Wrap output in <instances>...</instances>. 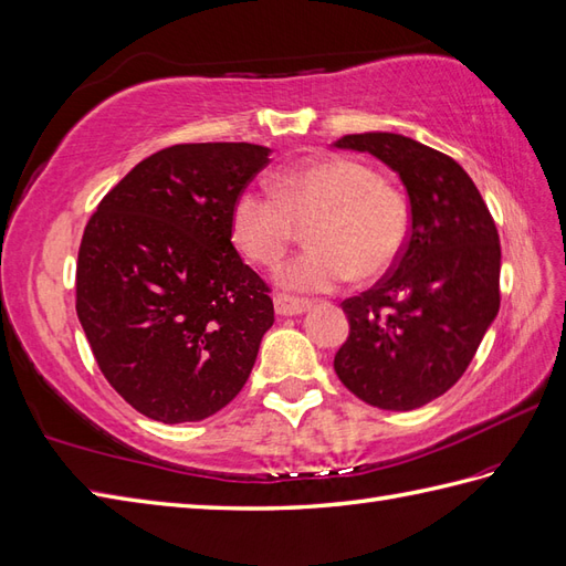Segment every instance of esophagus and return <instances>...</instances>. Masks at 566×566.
Masks as SVG:
<instances>
[{
    "label": "esophagus",
    "mask_w": 566,
    "mask_h": 566,
    "mask_svg": "<svg viewBox=\"0 0 566 566\" xmlns=\"http://www.w3.org/2000/svg\"><path fill=\"white\" fill-rule=\"evenodd\" d=\"M273 307L279 316H295V314L307 312L310 302L300 300V297H291V295H279L273 300Z\"/></svg>",
    "instance_id": "obj_1"
}]
</instances>
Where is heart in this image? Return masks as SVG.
I'll list each match as a JSON object with an SVG mask.
<instances>
[{
	"label": "heart",
	"instance_id": "1",
	"mask_svg": "<svg viewBox=\"0 0 566 566\" xmlns=\"http://www.w3.org/2000/svg\"><path fill=\"white\" fill-rule=\"evenodd\" d=\"M310 223L314 247L279 271L285 291L328 293L353 273L375 281L396 266L410 238L406 197L346 156L291 165L275 177V191L244 187L230 209L232 242L264 266L279 264Z\"/></svg>",
	"mask_w": 566,
	"mask_h": 566
}]
</instances>
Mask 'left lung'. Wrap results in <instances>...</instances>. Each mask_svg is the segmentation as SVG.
<instances>
[{
  "mask_svg": "<svg viewBox=\"0 0 566 566\" xmlns=\"http://www.w3.org/2000/svg\"><path fill=\"white\" fill-rule=\"evenodd\" d=\"M391 168L410 201V238L394 273L343 302L350 336L334 369L357 398L412 410L447 394L500 312V235L461 165L403 134L334 144Z\"/></svg>",
  "mask_w": 566,
  "mask_h": 566,
  "instance_id": "1",
  "label": "left lung"
}]
</instances>
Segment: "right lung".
I'll return each instance as SVG.
<instances>
[{
    "label": "right lung",
    "mask_w": 566,
    "mask_h": 566,
    "mask_svg": "<svg viewBox=\"0 0 566 566\" xmlns=\"http://www.w3.org/2000/svg\"><path fill=\"white\" fill-rule=\"evenodd\" d=\"M269 154L256 144L163 148L84 230L78 322L105 379L150 420L211 418L250 379L273 302L232 247L230 209Z\"/></svg>",
    "instance_id": "add662e5"
}]
</instances>
